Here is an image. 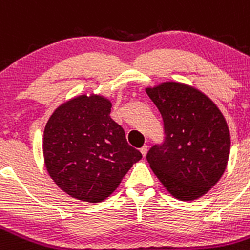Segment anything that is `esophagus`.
Here are the masks:
<instances>
[{"label": "esophagus", "instance_id": "1", "mask_svg": "<svg viewBox=\"0 0 250 250\" xmlns=\"http://www.w3.org/2000/svg\"><path fill=\"white\" fill-rule=\"evenodd\" d=\"M147 148H148V147H147V146H146V145L143 146V147L140 148V152L143 153V156H144V157H145V156H146V153H147Z\"/></svg>", "mask_w": 250, "mask_h": 250}]
</instances>
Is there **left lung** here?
Returning <instances> with one entry per match:
<instances>
[{
	"label": "left lung",
	"instance_id": "left-lung-1",
	"mask_svg": "<svg viewBox=\"0 0 250 250\" xmlns=\"http://www.w3.org/2000/svg\"><path fill=\"white\" fill-rule=\"evenodd\" d=\"M146 93L164 119L165 141L147 152L151 170L180 201L207 193L226 171L230 135L223 114L198 89L165 82Z\"/></svg>",
	"mask_w": 250,
	"mask_h": 250
}]
</instances>
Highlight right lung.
<instances>
[{"mask_svg": "<svg viewBox=\"0 0 250 250\" xmlns=\"http://www.w3.org/2000/svg\"><path fill=\"white\" fill-rule=\"evenodd\" d=\"M110 111L107 98L83 94L59 105L47 121L45 168L57 186L75 200L104 201L143 157L127 144Z\"/></svg>", "mask_w": 250, "mask_h": 250, "instance_id": "obj_1", "label": "right lung"}]
</instances>
